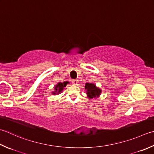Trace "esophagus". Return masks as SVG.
Returning a JSON list of instances; mask_svg holds the SVG:
<instances>
[{
  "label": "esophagus",
  "instance_id": "1",
  "mask_svg": "<svg viewBox=\"0 0 154 154\" xmlns=\"http://www.w3.org/2000/svg\"><path fill=\"white\" fill-rule=\"evenodd\" d=\"M72 83H73V85H76L78 84V83H79V81H78L77 79H73V80H72Z\"/></svg>",
  "mask_w": 154,
  "mask_h": 154
}]
</instances>
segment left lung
Listing matches in <instances>:
<instances>
[{
  "mask_svg": "<svg viewBox=\"0 0 154 154\" xmlns=\"http://www.w3.org/2000/svg\"><path fill=\"white\" fill-rule=\"evenodd\" d=\"M85 89L87 90L86 93L89 99L99 97L101 93V90L99 87H96L95 84L91 83H85Z\"/></svg>",
  "mask_w": 154,
  "mask_h": 154,
  "instance_id": "8db88e82",
  "label": "left lung"
}]
</instances>
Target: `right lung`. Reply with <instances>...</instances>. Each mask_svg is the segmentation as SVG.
Instances as JSON below:
<instances>
[{
  "instance_id": "1",
  "label": "right lung",
  "mask_w": 154,
  "mask_h": 154,
  "mask_svg": "<svg viewBox=\"0 0 154 154\" xmlns=\"http://www.w3.org/2000/svg\"><path fill=\"white\" fill-rule=\"evenodd\" d=\"M69 83L68 81H65V82L61 83L59 82L57 84V85L55 86V91L52 92L53 95H56V94H59L60 93H61V91L63 90V88L65 87H66L67 84Z\"/></svg>"
}]
</instances>
